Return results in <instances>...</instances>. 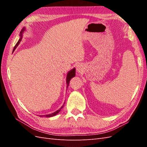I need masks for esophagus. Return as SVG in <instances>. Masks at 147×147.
I'll return each mask as SVG.
<instances>
[{"label":"esophagus","mask_w":147,"mask_h":147,"mask_svg":"<svg viewBox=\"0 0 147 147\" xmlns=\"http://www.w3.org/2000/svg\"><path fill=\"white\" fill-rule=\"evenodd\" d=\"M77 71L79 73H82L83 72V68L81 65H78L77 67Z\"/></svg>","instance_id":"1"}]
</instances>
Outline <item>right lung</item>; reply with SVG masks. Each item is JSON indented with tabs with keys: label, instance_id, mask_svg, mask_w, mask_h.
<instances>
[{
	"label": "right lung",
	"instance_id": "1",
	"mask_svg": "<svg viewBox=\"0 0 147 147\" xmlns=\"http://www.w3.org/2000/svg\"><path fill=\"white\" fill-rule=\"evenodd\" d=\"M24 30H25V28H23V29H22V30H21V31L20 32V39H19L18 42L16 43V44L15 45V46L14 48H13V51H15V49L17 48V47L18 46V45H19V44L20 43V42L21 41V40H22V37H23V33L24 32ZM75 76V68H74L73 69H72L71 70H70L69 72H68L67 75V77H66V82H67V87L69 86V84L70 80H71V78H73V77H74ZM64 104H65V103H64ZM64 105L61 107V108L60 109H59L58 110L56 111L55 112L53 113H51V114L46 115H45V116L46 117H53V116H55L56 115H57V113H58L60 112L61 110V109L63 107ZM40 117H43V115H40Z\"/></svg>",
	"mask_w": 147,
	"mask_h": 147
}]
</instances>
